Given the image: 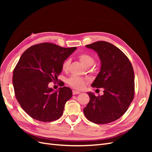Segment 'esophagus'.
Wrapping results in <instances>:
<instances>
[{
    "mask_svg": "<svg viewBox=\"0 0 152 152\" xmlns=\"http://www.w3.org/2000/svg\"><path fill=\"white\" fill-rule=\"evenodd\" d=\"M72 93L73 95H76V94H80V93L79 91H75V90H73L72 91Z\"/></svg>",
    "mask_w": 152,
    "mask_h": 152,
    "instance_id": "obj_1",
    "label": "esophagus"
}]
</instances>
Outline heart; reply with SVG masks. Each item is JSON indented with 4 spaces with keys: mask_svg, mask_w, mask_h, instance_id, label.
<instances>
[{
    "mask_svg": "<svg viewBox=\"0 0 152 152\" xmlns=\"http://www.w3.org/2000/svg\"><path fill=\"white\" fill-rule=\"evenodd\" d=\"M78 58L79 59L80 62L86 66H91L93 65L94 62V58L91 55L86 53H82L78 56ZM71 60L70 59H66L62 63V69L64 71H67L70 65ZM86 80L79 77H71L68 79V84L73 88L76 89H82L85 86Z\"/></svg>",
    "mask_w": 152,
    "mask_h": 152,
    "instance_id": "heart-1",
    "label": "heart"
}]
</instances>
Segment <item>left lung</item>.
Returning <instances> with one entry per match:
<instances>
[{
  "mask_svg": "<svg viewBox=\"0 0 152 152\" xmlns=\"http://www.w3.org/2000/svg\"><path fill=\"white\" fill-rule=\"evenodd\" d=\"M86 47L98 53L100 72L91 84L103 88V94L87 93L89 102L84 108L86 117L98 124H108L121 117L134 96V73L129 59L111 43L98 41Z\"/></svg>",
  "mask_w": 152,
  "mask_h": 152,
  "instance_id": "left-lung-1",
  "label": "left lung"
}]
</instances>
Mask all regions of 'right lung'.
Masks as SVG:
<instances>
[{"label": "right lung", "instance_id": "right-lung-1", "mask_svg": "<svg viewBox=\"0 0 152 152\" xmlns=\"http://www.w3.org/2000/svg\"><path fill=\"white\" fill-rule=\"evenodd\" d=\"M76 49L44 42L32 45L21 56L14 69L12 84L17 101L31 118L47 122L63 115L72 89L64 86L54 91L48 84L58 80L63 62Z\"/></svg>", "mask_w": 152, "mask_h": 152}]
</instances>
